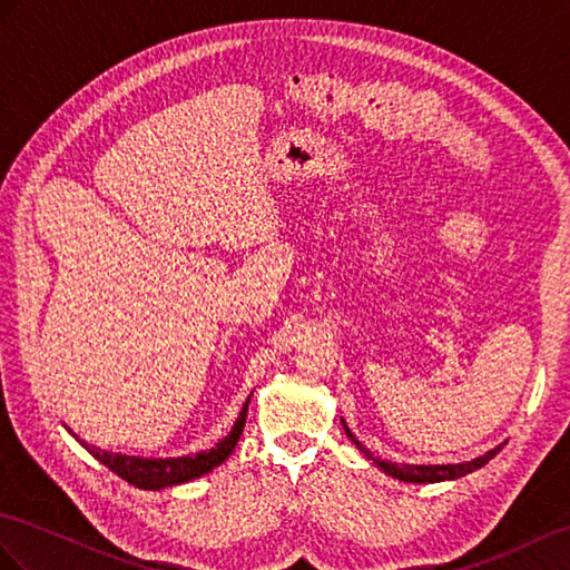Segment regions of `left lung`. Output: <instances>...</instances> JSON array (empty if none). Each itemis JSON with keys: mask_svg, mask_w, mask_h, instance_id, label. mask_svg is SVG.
Masks as SVG:
<instances>
[{"mask_svg": "<svg viewBox=\"0 0 570 570\" xmlns=\"http://www.w3.org/2000/svg\"><path fill=\"white\" fill-rule=\"evenodd\" d=\"M345 433H348V438L355 442V445L363 450L370 460H374V464H380L386 474H392L394 479H401V481H409V483H433V481H445V479H460V476H466L469 471H474V469H481L485 462H491L493 456L501 452V448H493V450H489L485 454H481V456H476V460H471V462H462V464H421V466H415V464H394V462H380L377 456H372V452L367 450V448H363V442H357V438L351 433L348 430V425H345Z\"/></svg>", "mask_w": 570, "mask_h": 570, "instance_id": "left-lung-1", "label": "left lung"}]
</instances>
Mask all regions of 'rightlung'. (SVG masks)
Returning a JSON list of instances; mask_svg holds the SVG:
<instances>
[{"label": "right lung", "instance_id": "add662e5", "mask_svg": "<svg viewBox=\"0 0 570 570\" xmlns=\"http://www.w3.org/2000/svg\"><path fill=\"white\" fill-rule=\"evenodd\" d=\"M246 406H248V399L239 413L237 423H234V428H232V433L225 440H219L213 450L188 454V456H176V460L174 456H169V460H145V456L106 452V450L87 445V442H81V445H85L101 464H106L110 471H114V474L137 485V489L159 491V489H166V485H176V483H186V481L198 479V476L207 474L210 469L225 462L239 442V435H242L244 423H246Z\"/></svg>", "mask_w": 570, "mask_h": 570}]
</instances>
